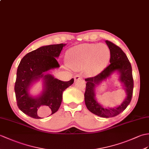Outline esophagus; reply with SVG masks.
<instances>
[{
	"label": "esophagus",
	"mask_w": 149,
	"mask_h": 149,
	"mask_svg": "<svg viewBox=\"0 0 149 149\" xmlns=\"http://www.w3.org/2000/svg\"><path fill=\"white\" fill-rule=\"evenodd\" d=\"M80 79H81V77L80 75H75L74 77V81H77L79 80H80Z\"/></svg>",
	"instance_id": "1"
}]
</instances>
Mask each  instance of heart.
<instances>
[{"mask_svg": "<svg viewBox=\"0 0 149 149\" xmlns=\"http://www.w3.org/2000/svg\"><path fill=\"white\" fill-rule=\"evenodd\" d=\"M110 58V49L104 44H82L70 48L66 63L72 70L88 67L93 73L101 72Z\"/></svg>", "mask_w": 149, "mask_h": 149, "instance_id": "heart-1", "label": "heart"}]
</instances>
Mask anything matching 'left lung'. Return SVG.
Instances as JSON below:
<instances>
[{"instance_id":"1","label":"left lung","mask_w":149,"mask_h":149,"mask_svg":"<svg viewBox=\"0 0 149 149\" xmlns=\"http://www.w3.org/2000/svg\"><path fill=\"white\" fill-rule=\"evenodd\" d=\"M105 42L110 49V64L95 77L85 79L86 84L84 100L86 107L91 112L100 117L109 118L121 113L130 104L133 95V79L132 68L126 54L119 47L112 42L109 40H105ZM113 73L118 75V80L123 85L127 97L119 106L113 108H106L96 100L95 88Z\"/></svg>"}]
</instances>
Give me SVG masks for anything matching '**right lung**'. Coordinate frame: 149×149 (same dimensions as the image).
Returning a JSON list of instances; mask_svg holds the SVG:
<instances>
[{
    "label": "right lung",
    "instance_id": "add662e5",
    "mask_svg": "<svg viewBox=\"0 0 149 149\" xmlns=\"http://www.w3.org/2000/svg\"><path fill=\"white\" fill-rule=\"evenodd\" d=\"M66 44L42 46L30 52L21 60L17 69L15 91L20 110L34 119H40L58 111L63 92L74 83V79L63 82L47 74L60 67L58 58ZM43 82V91L37 96L30 95V88L37 81Z\"/></svg>",
    "mask_w": 149,
    "mask_h": 149
}]
</instances>
